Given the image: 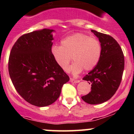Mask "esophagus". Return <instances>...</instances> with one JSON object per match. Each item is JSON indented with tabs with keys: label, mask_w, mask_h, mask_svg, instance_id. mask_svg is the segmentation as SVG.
<instances>
[{
	"label": "esophagus",
	"mask_w": 134,
	"mask_h": 134,
	"mask_svg": "<svg viewBox=\"0 0 134 134\" xmlns=\"http://www.w3.org/2000/svg\"><path fill=\"white\" fill-rule=\"evenodd\" d=\"M70 82H72V83H76L80 82V80H75L73 79V78H70Z\"/></svg>",
	"instance_id": "1"
}]
</instances>
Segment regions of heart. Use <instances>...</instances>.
<instances>
[{"label": "heart", "instance_id": "b5f03b06", "mask_svg": "<svg viewBox=\"0 0 134 134\" xmlns=\"http://www.w3.org/2000/svg\"><path fill=\"white\" fill-rule=\"evenodd\" d=\"M101 44L97 39L84 34L78 33L67 37L61 41V46L54 45L51 54L56 64L67 71L72 58L73 64L69 71L79 73L82 69L92 70L98 63L101 55Z\"/></svg>", "mask_w": 134, "mask_h": 134}]
</instances>
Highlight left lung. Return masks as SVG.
<instances>
[{"mask_svg": "<svg viewBox=\"0 0 134 134\" xmlns=\"http://www.w3.org/2000/svg\"><path fill=\"white\" fill-rule=\"evenodd\" d=\"M91 32L100 42L102 51L97 65L83 78L91 85V91L82 98L90 104H98L110 99L118 90L125 68V58L113 37L93 30Z\"/></svg>", "mask_w": 134, "mask_h": 134, "instance_id": "left-lung-1", "label": "left lung"}]
</instances>
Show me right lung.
Returning a JSON list of instances; mask_svg holds the SVG:
<instances>
[{"instance_id": "right-lung-1", "label": "right lung", "mask_w": 134, "mask_h": 134, "mask_svg": "<svg viewBox=\"0 0 134 134\" xmlns=\"http://www.w3.org/2000/svg\"><path fill=\"white\" fill-rule=\"evenodd\" d=\"M53 30L34 31L21 36L11 50L8 71L19 94L34 106L52 104L69 80L51 54Z\"/></svg>"}]
</instances>
